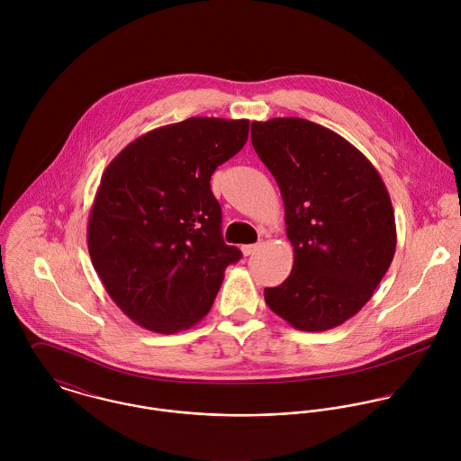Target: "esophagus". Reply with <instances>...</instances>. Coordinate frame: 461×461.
<instances>
[{
	"label": "esophagus",
	"instance_id": "obj_1",
	"mask_svg": "<svg viewBox=\"0 0 461 461\" xmlns=\"http://www.w3.org/2000/svg\"><path fill=\"white\" fill-rule=\"evenodd\" d=\"M258 249H259L258 243H256V245H243V247H241V252H243V256H252Z\"/></svg>",
	"mask_w": 461,
	"mask_h": 461
}]
</instances>
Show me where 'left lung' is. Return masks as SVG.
Segmentation results:
<instances>
[{
    "label": "left lung",
    "mask_w": 461,
    "mask_h": 461,
    "mask_svg": "<svg viewBox=\"0 0 461 461\" xmlns=\"http://www.w3.org/2000/svg\"><path fill=\"white\" fill-rule=\"evenodd\" d=\"M252 145L275 177L294 263L267 307L303 331L335 329L373 296L395 254L389 192L348 140L298 117L252 122Z\"/></svg>",
    "instance_id": "left-lung-1"
}]
</instances>
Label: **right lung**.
I'll return each mask as SVG.
<instances>
[{"label": "right lung", "instance_id": "add662e5", "mask_svg": "<svg viewBox=\"0 0 461 461\" xmlns=\"http://www.w3.org/2000/svg\"><path fill=\"white\" fill-rule=\"evenodd\" d=\"M250 121L190 117L141 134L106 167L88 214V254L106 293L136 325L192 329L229 264L212 172L249 140Z\"/></svg>", "mask_w": 461, "mask_h": 461}]
</instances>
